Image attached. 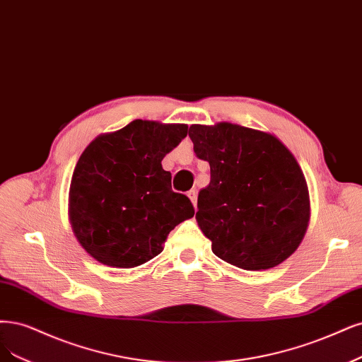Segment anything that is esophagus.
I'll return each instance as SVG.
<instances>
[{
    "label": "esophagus",
    "mask_w": 362,
    "mask_h": 362,
    "mask_svg": "<svg viewBox=\"0 0 362 362\" xmlns=\"http://www.w3.org/2000/svg\"><path fill=\"white\" fill-rule=\"evenodd\" d=\"M189 197H190V201L193 202V205H194V208H197V192L196 190H190L189 193Z\"/></svg>",
    "instance_id": "34e87169"
}]
</instances>
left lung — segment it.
<instances>
[{
    "instance_id": "1",
    "label": "left lung",
    "mask_w": 362,
    "mask_h": 362,
    "mask_svg": "<svg viewBox=\"0 0 362 362\" xmlns=\"http://www.w3.org/2000/svg\"><path fill=\"white\" fill-rule=\"evenodd\" d=\"M189 136L211 169L196 220L213 253L248 271L281 264L303 241L310 216L295 157L272 134L230 122L196 124Z\"/></svg>"
}]
</instances>
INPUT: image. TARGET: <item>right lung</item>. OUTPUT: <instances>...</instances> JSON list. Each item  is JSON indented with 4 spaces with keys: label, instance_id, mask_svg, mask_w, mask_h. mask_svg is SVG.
Listing matches in <instances>:
<instances>
[{
    "label": "right lung",
    "instance_id": "right-lung-1",
    "mask_svg": "<svg viewBox=\"0 0 362 362\" xmlns=\"http://www.w3.org/2000/svg\"><path fill=\"white\" fill-rule=\"evenodd\" d=\"M185 136V124L134 119L85 148L71 178L70 221L94 259L139 267L161 253L177 224L194 216L190 199L172 190L170 172L161 168Z\"/></svg>",
    "mask_w": 362,
    "mask_h": 362
}]
</instances>
